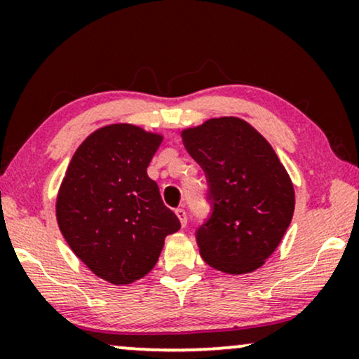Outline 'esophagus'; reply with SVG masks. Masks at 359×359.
I'll return each instance as SVG.
<instances>
[{
	"label": "esophagus",
	"mask_w": 359,
	"mask_h": 359,
	"mask_svg": "<svg viewBox=\"0 0 359 359\" xmlns=\"http://www.w3.org/2000/svg\"><path fill=\"white\" fill-rule=\"evenodd\" d=\"M176 215H178L180 222H181V227H184L186 224H188V215H186V210L183 208L176 209Z\"/></svg>",
	"instance_id": "1"
}]
</instances>
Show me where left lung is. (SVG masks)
Wrapping results in <instances>:
<instances>
[{"instance_id":"obj_1","label":"left lung","mask_w":359,"mask_h":359,"mask_svg":"<svg viewBox=\"0 0 359 359\" xmlns=\"http://www.w3.org/2000/svg\"><path fill=\"white\" fill-rule=\"evenodd\" d=\"M188 154L208 178L210 215L196 230L201 257L230 274L258 269L294 214V186L273 147L238 117L183 130Z\"/></svg>"}]
</instances>
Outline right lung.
Returning a JSON list of instances; mask_svg holds the SVG:
<instances>
[{
	"label": "right lung",
	"instance_id": "obj_1",
	"mask_svg": "<svg viewBox=\"0 0 359 359\" xmlns=\"http://www.w3.org/2000/svg\"><path fill=\"white\" fill-rule=\"evenodd\" d=\"M163 137L130 124L93 132L73 155L57 198V222L73 253L112 284L144 278L181 224L149 168Z\"/></svg>",
	"mask_w": 359,
	"mask_h": 359
}]
</instances>
